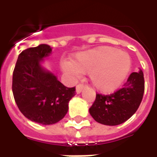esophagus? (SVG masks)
Segmentation results:
<instances>
[{
    "mask_svg": "<svg viewBox=\"0 0 157 157\" xmlns=\"http://www.w3.org/2000/svg\"><path fill=\"white\" fill-rule=\"evenodd\" d=\"M83 89H84V85H83V84H79V85H77L76 86V87H75L76 93H77V94L81 93Z\"/></svg>",
    "mask_w": 157,
    "mask_h": 157,
    "instance_id": "obj_1",
    "label": "esophagus"
}]
</instances>
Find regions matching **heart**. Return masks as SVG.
Returning a JSON list of instances; mask_svg holds the SVG:
<instances>
[{"label":"heart","instance_id":"obj_1","mask_svg":"<svg viewBox=\"0 0 157 157\" xmlns=\"http://www.w3.org/2000/svg\"><path fill=\"white\" fill-rule=\"evenodd\" d=\"M131 67L129 55L113 47L102 46L76 55L71 63L65 62L62 68L77 76L90 72V82L99 92H112L127 78Z\"/></svg>","mask_w":157,"mask_h":157}]
</instances>
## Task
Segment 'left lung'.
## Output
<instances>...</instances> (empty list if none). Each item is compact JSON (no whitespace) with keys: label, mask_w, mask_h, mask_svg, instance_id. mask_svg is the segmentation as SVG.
I'll use <instances>...</instances> for the list:
<instances>
[{"label":"left lung","mask_w":157,"mask_h":157,"mask_svg":"<svg viewBox=\"0 0 157 157\" xmlns=\"http://www.w3.org/2000/svg\"><path fill=\"white\" fill-rule=\"evenodd\" d=\"M145 91L144 74L141 70L128 76L124 87L110 95L97 94L95 102L89 109L94 120L105 125L121 124L135 113Z\"/></svg>","instance_id":"left-lung-1"}]
</instances>
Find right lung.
Segmentation results:
<instances>
[{"mask_svg":"<svg viewBox=\"0 0 157 157\" xmlns=\"http://www.w3.org/2000/svg\"><path fill=\"white\" fill-rule=\"evenodd\" d=\"M51 52L48 44L23 50L12 76V92L19 110L28 119L44 125L61 120L68 112L70 100L75 95V87L65 86L42 65Z\"/></svg>","mask_w":157,"mask_h":157,"instance_id":"right-lung-1","label":"right lung"}]
</instances>
